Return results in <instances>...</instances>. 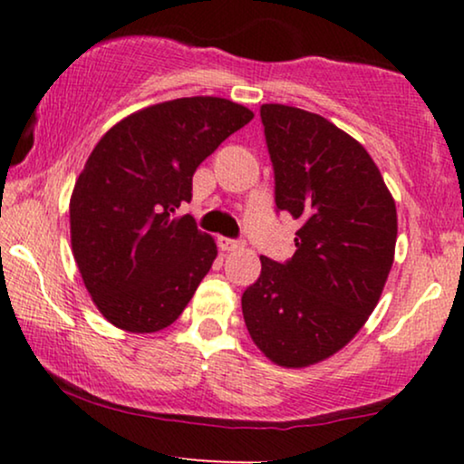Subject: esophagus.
Returning <instances> with one entry per match:
<instances>
[{
    "label": "esophagus",
    "instance_id": "34e87169",
    "mask_svg": "<svg viewBox=\"0 0 464 464\" xmlns=\"http://www.w3.org/2000/svg\"><path fill=\"white\" fill-rule=\"evenodd\" d=\"M219 249L230 253V251L243 249V243H238V240H232V238H219Z\"/></svg>",
    "mask_w": 464,
    "mask_h": 464
}]
</instances>
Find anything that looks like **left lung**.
I'll return each instance as SVG.
<instances>
[{
    "label": "left lung",
    "instance_id": "8db88e82",
    "mask_svg": "<svg viewBox=\"0 0 464 464\" xmlns=\"http://www.w3.org/2000/svg\"><path fill=\"white\" fill-rule=\"evenodd\" d=\"M276 208L300 221L287 264L259 257L243 294L251 340L281 367L300 370L342 351L382 295L397 243V207L357 139L319 113L266 103Z\"/></svg>",
    "mask_w": 464,
    "mask_h": 464
}]
</instances>
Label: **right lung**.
Segmentation results:
<instances>
[{
  "label": "right lung",
  "instance_id": "1",
  "mask_svg": "<svg viewBox=\"0 0 464 464\" xmlns=\"http://www.w3.org/2000/svg\"><path fill=\"white\" fill-rule=\"evenodd\" d=\"M251 120L234 101L183 97L130 113L94 145L69 230L84 287L113 327L156 334L192 300L218 245L177 208L192 200L198 164Z\"/></svg>",
  "mask_w": 464,
  "mask_h": 464
}]
</instances>
